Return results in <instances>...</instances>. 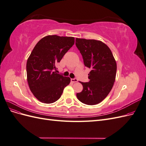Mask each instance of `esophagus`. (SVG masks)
I'll return each instance as SVG.
<instances>
[{"instance_id": "obj_1", "label": "esophagus", "mask_w": 146, "mask_h": 146, "mask_svg": "<svg viewBox=\"0 0 146 146\" xmlns=\"http://www.w3.org/2000/svg\"><path fill=\"white\" fill-rule=\"evenodd\" d=\"M71 82H72V83H75V82H78V80L77 78H71Z\"/></svg>"}]
</instances>
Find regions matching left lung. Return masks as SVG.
<instances>
[{"mask_svg": "<svg viewBox=\"0 0 146 146\" xmlns=\"http://www.w3.org/2000/svg\"><path fill=\"white\" fill-rule=\"evenodd\" d=\"M84 64L91 69L89 82H82L83 90L77 93L81 102L93 105L101 102L111 90L115 81L117 65L110 48L100 41L76 39Z\"/></svg>", "mask_w": 146, "mask_h": 146, "instance_id": "left-lung-1", "label": "left lung"}]
</instances>
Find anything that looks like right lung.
<instances>
[{"mask_svg": "<svg viewBox=\"0 0 146 146\" xmlns=\"http://www.w3.org/2000/svg\"><path fill=\"white\" fill-rule=\"evenodd\" d=\"M74 37L48 35L35 46L27 62V82L30 91L42 103L58 100L70 78L56 73V64L74 44Z\"/></svg>", "mask_w": 146, "mask_h": 146, "instance_id": "right-lung-1", "label": "right lung"}]
</instances>
